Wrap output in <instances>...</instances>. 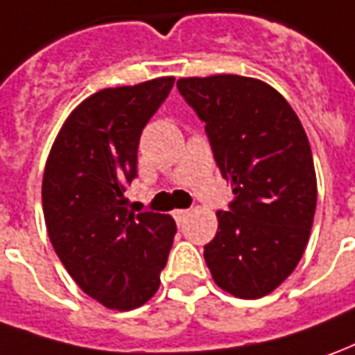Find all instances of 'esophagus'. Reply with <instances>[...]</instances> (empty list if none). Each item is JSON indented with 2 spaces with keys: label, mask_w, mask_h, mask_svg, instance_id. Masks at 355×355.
<instances>
[{
  "label": "esophagus",
  "mask_w": 355,
  "mask_h": 355,
  "mask_svg": "<svg viewBox=\"0 0 355 355\" xmlns=\"http://www.w3.org/2000/svg\"><path fill=\"white\" fill-rule=\"evenodd\" d=\"M173 218H175V222L178 224H183L185 220L189 218V210H173Z\"/></svg>",
  "instance_id": "34e87169"
}]
</instances>
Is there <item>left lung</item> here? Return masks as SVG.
Returning a JSON list of instances; mask_svg holds the SVG:
<instances>
[{"label":"left lung","instance_id":"left-lung-1","mask_svg":"<svg viewBox=\"0 0 355 355\" xmlns=\"http://www.w3.org/2000/svg\"><path fill=\"white\" fill-rule=\"evenodd\" d=\"M178 89L205 121L236 195L216 212L207 266L224 292L263 297L294 272L311 234L317 175L304 125L278 90L253 77H182Z\"/></svg>","mask_w":355,"mask_h":355}]
</instances>
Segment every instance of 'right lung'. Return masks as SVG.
Masks as SVG:
<instances>
[{"mask_svg":"<svg viewBox=\"0 0 355 355\" xmlns=\"http://www.w3.org/2000/svg\"><path fill=\"white\" fill-rule=\"evenodd\" d=\"M172 87L173 77H158L94 92L63 121L44 168L51 245L80 290L114 311L158 292L175 236L170 214H135L125 197L141 133Z\"/></svg>","mask_w":355,"mask_h":355,"instance_id":"1","label":"right lung"}]
</instances>
